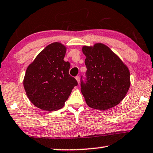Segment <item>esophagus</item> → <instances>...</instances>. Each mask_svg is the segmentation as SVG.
<instances>
[{"label": "esophagus", "mask_w": 153, "mask_h": 153, "mask_svg": "<svg viewBox=\"0 0 153 153\" xmlns=\"http://www.w3.org/2000/svg\"><path fill=\"white\" fill-rule=\"evenodd\" d=\"M76 79L77 80V83L79 84V76H76Z\"/></svg>", "instance_id": "obj_1"}]
</instances>
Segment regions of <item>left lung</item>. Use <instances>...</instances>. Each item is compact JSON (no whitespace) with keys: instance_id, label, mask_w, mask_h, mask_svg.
I'll list each match as a JSON object with an SVG mask.
<instances>
[{"instance_id":"obj_1","label":"left lung","mask_w":153,"mask_h":153,"mask_svg":"<svg viewBox=\"0 0 153 153\" xmlns=\"http://www.w3.org/2000/svg\"><path fill=\"white\" fill-rule=\"evenodd\" d=\"M86 57V82H81V92L87 105L106 111L117 105L126 96L130 86L128 68L108 46L95 43L83 46Z\"/></svg>"}]
</instances>
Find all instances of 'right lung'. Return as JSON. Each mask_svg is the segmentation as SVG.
<instances>
[{
  "label": "right lung",
  "instance_id": "add662e5",
  "mask_svg": "<svg viewBox=\"0 0 153 153\" xmlns=\"http://www.w3.org/2000/svg\"><path fill=\"white\" fill-rule=\"evenodd\" d=\"M67 47L53 42L40 51L27 67L23 86L29 100L42 110L62 108L71 91L77 85L69 74L70 63L64 60Z\"/></svg>",
  "mask_w": 153,
  "mask_h": 153
}]
</instances>
